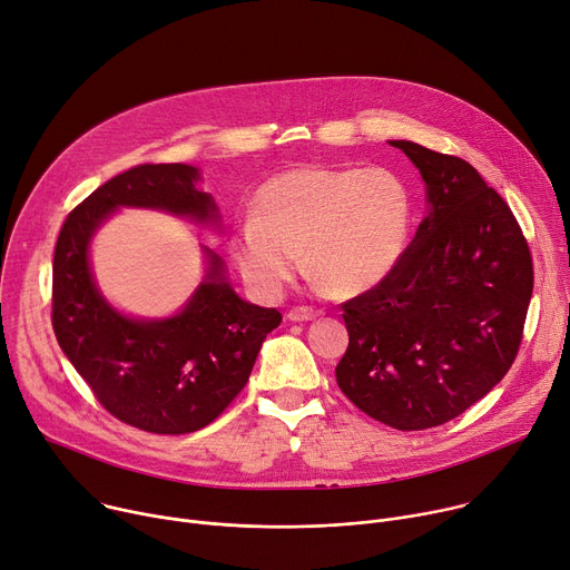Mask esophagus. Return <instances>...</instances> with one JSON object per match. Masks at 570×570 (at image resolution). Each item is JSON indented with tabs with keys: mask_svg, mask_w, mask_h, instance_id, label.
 <instances>
[{
	"mask_svg": "<svg viewBox=\"0 0 570 570\" xmlns=\"http://www.w3.org/2000/svg\"><path fill=\"white\" fill-rule=\"evenodd\" d=\"M318 316V312L314 306H293L288 312V321L293 323H302V321H314Z\"/></svg>",
	"mask_w": 570,
	"mask_h": 570,
	"instance_id": "34e87169",
	"label": "esophagus"
}]
</instances>
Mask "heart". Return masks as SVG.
Masks as SVG:
<instances>
[{
  "label": "heart",
  "mask_w": 570,
  "mask_h": 570,
  "mask_svg": "<svg viewBox=\"0 0 570 570\" xmlns=\"http://www.w3.org/2000/svg\"><path fill=\"white\" fill-rule=\"evenodd\" d=\"M413 223L406 179L389 166L295 168L256 188L232 236L245 284L279 297L306 268L341 295L377 286L402 258Z\"/></svg>",
  "instance_id": "heart-1"
}]
</instances>
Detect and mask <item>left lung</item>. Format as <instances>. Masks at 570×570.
<instances>
[{
	"mask_svg": "<svg viewBox=\"0 0 570 570\" xmlns=\"http://www.w3.org/2000/svg\"><path fill=\"white\" fill-rule=\"evenodd\" d=\"M423 175L430 212L397 266L343 302L345 397L402 430L443 425L511 368L534 288L532 254L509 204L459 157L391 140Z\"/></svg>",
	"mask_w": 570,
	"mask_h": 570,
	"instance_id": "left-lung-1",
	"label": "left lung"
}]
</instances>
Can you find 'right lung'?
I'll use <instances>...</instances> for the list:
<instances>
[{"label":"right lung","mask_w":570,"mask_h":570,"mask_svg":"<svg viewBox=\"0 0 570 570\" xmlns=\"http://www.w3.org/2000/svg\"><path fill=\"white\" fill-rule=\"evenodd\" d=\"M184 164L136 166L92 190L68 214L51 279V327L70 364L111 416L151 434H190L232 404L249 380L277 308L240 299L223 277L220 256L173 318H127L97 291L88 245L120 206H145L197 223L218 220L214 197Z\"/></svg>","instance_id":"1"}]
</instances>
